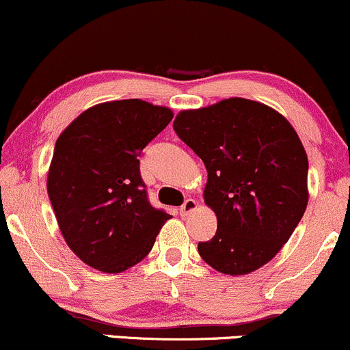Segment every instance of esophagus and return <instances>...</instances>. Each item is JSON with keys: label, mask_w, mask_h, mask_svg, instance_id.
I'll use <instances>...</instances> for the list:
<instances>
[{"label": "esophagus", "mask_w": 350, "mask_h": 350, "mask_svg": "<svg viewBox=\"0 0 350 350\" xmlns=\"http://www.w3.org/2000/svg\"><path fill=\"white\" fill-rule=\"evenodd\" d=\"M198 208V203H196L195 200H187L185 201V203L182 204V208H180V216H188V215H191L193 211H195V209Z\"/></svg>", "instance_id": "obj_1"}]
</instances>
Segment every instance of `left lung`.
Returning <instances> with one entry per match:
<instances>
[{
    "mask_svg": "<svg viewBox=\"0 0 350 350\" xmlns=\"http://www.w3.org/2000/svg\"><path fill=\"white\" fill-rule=\"evenodd\" d=\"M176 135L203 160L204 203L217 229L198 252L224 275H247L280 252L308 204V155L288 119L264 103L228 98L183 109Z\"/></svg>",
    "mask_w": 350,
    "mask_h": 350,
    "instance_id": "1",
    "label": "left lung"
}]
</instances>
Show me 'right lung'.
Masks as SVG:
<instances>
[{
  "mask_svg": "<svg viewBox=\"0 0 350 350\" xmlns=\"http://www.w3.org/2000/svg\"><path fill=\"white\" fill-rule=\"evenodd\" d=\"M174 118L142 100L94 105L55 142L47 193L65 242L92 269L121 273L142 260L170 215L150 206L139 154Z\"/></svg>",
  "mask_w": 350,
  "mask_h": 350,
  "instance_id": "obj_1",
  "label": "right lung"
}]
</instances>
